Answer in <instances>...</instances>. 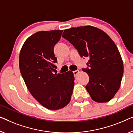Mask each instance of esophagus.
<instances>
[{"label": "esophagus", "instance_id": "1", "mask_svg": "<svg viewBox=\"0 0 133 133\" xmlns=\"http://www.w3.org/2000/svg\"><path fill=\"white\" fill-rule=\"evenodd\" d=\"M78 74H79V70H75V71H74V75L75 77L77 76V75H78Z\"/></svg>", "mask_w": 133, "mask_h": 133}]
</instances>
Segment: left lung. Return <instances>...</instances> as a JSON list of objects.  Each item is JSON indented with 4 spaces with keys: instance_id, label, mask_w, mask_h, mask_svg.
I'll list each match as a JSON object with an SVG mask.
<instances>
[{
    "instance_id": "left-lung-1",
    "label": "left lung",
    "mask_w": 133,
    "mask_h": 133,
    "mask_svg": "<svg viewBox=\"0 0 133 133\" xmlns=\"http://www.w3.org/2000/svg\"><path fill=\"white\" fill-rule=\"evenodd\" d=\"M62 37L76 49L81 57H89L87 68L89 81L85 86L91 98L106 102L120 87L123 74L121 54L111 38L101 29L85 26L65 29Z\"/></svg>"
}]
</instances>
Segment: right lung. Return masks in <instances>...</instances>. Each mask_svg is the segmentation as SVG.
Instances as JSON below:
<instances>
[{
  "label": "right lung",
  "mask_w": 133,
  "mask_h": 133,
  "mask_svg": "<svg viewBox=\"0 0 133 133\" xmlns=\"http://www.w3.org/2000/svg\"><path fill=\"white\" fill-rule=\"evenodd\" d=\"M63 31L34 34L24 43L19 55L20 73L28 89L41 105L52 110L60 109L69 103L74 86L72 71L53 73L57 63L54 48Z\"/></svg>",
  "instance_id": "obj_1"
}]
</instances>
